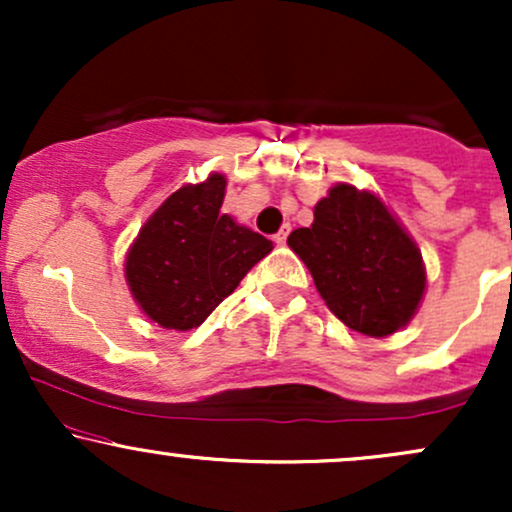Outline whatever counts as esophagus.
Segmentation results:
<instances>
[{
	"mask_svg": "<svg viewBox=\"0 0 512 512\" xmlns=\"http://www.w3.org/2000/svg\"><path fill=\"white\" fill-rule=\"evenodd\" d=\"M286 238H289V226H284V228H281L279 233H276V236H274V243H276V245H284V243H286Z\"/></svg>",
	"mask_w": 512,
	"mask_h": 512,
	"instance_id": "esophagus-1",
	"label": "esophagus"
}]
</instances>
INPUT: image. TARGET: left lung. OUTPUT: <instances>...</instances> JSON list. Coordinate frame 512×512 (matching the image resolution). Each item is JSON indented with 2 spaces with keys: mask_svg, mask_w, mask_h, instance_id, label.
Segmentation results:
<instances>
[{
  "mask_svg": "<svg viewBox=\"0 0 512 512\" xmlns=\"http://www.w3.org/2000/svg\"><path fill=\"white\" fill-rule=\"evenodd\" d=\"M289 248L346 327L387 337L414 317L426 289L421 252L378 197L334 185L315 207L310 228H296Z\"/></svg>",
  "mask_w": 512,
  "mask_h": 512,
  "instance_id": "8db88e82",
  "label": "left lung"
}]
</instances>
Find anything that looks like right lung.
Masks as SVG:
<instances>
[{"mask_svg":"<svg viewBox=\"0 0 512 512\" xmlns=\"http://www.w3.org/2000/svg\"><path fill=\"white\" fill-rule=\"evenodd\" d=\"M226 178L185 185L154 211L129 248L125 276L134 301L168 330L202 325L272 240L221 214Z\"/></svg>","mask_w":512,"mask_h":512,"instance_id":"add662e5","label":"right lung"}]
</instances>
